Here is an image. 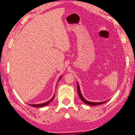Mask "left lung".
Listing matches in <instances>:
<instances>
[{
    "label": "left lung",
    "mask_w": 135,
    "mask_h": 135,
    "mask_svg": "<svg viewBox=\"0 0 135 135\" xmlns=\"http://www.w3.org/2000/svg\"><path fill=\"white\" fill-rule=\"evenodd\" d=\"M77 90H78V92L79 96L80 97V99L83 101V103H85L86 104H88L89 105H100L102 104H104L107 101H104V102H101V103H92V102H89L87 101L86 100H85L84 99V97L82 96L80 91V88H79V85L78 84V83H77Z\"/></svg>",
    "instance_id": "obj_1"
}]
</instances>
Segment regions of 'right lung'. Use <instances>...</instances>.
<instances>
[{"mask_svg":"<svg viewBox=\"0 0 135 135\" xmlns=\"http://www.w3.org/2000/svg\"><path fill=\"white\" fill-rule=\"evenodd\" d=\"M61 76L59 80H60V79H61ZM55 95H54V96L52 97V99H51L50 100L48 101L47 102H46V103H43V104H29V105H31V106H32V107H36V108H39V107H44V106H46V105H48L49 103H50L53 100H54V97H55Z\"/></svg>","mask_w":135,"mask_h":135,"instance_id":"1","label":"right lung"}]
</instances>
